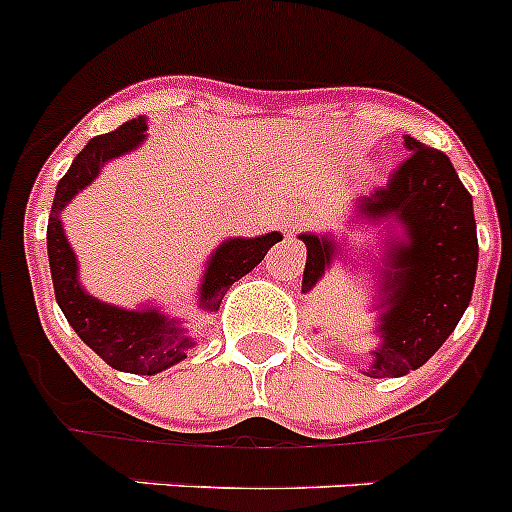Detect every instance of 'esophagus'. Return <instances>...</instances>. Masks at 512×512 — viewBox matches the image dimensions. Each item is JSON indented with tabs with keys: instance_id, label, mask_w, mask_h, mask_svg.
Returning a JSON list of instances; mask_svg holds the SVG:
<instances>
[{
	"instance_id": "34e87169",
	"label": "esophagus",
	"mask_w": 512,
	"mask_h": 512,
	"mask_svg": "<svg viewBox=\"0 0 512 512\" xmlns=\"http://www.w3.org/2000/svg\"><path fill=\"white\" fill-rule=\"evenodd\" d=\"M292 223H295V225H300V223H305V220H302V215H297L295 220H292Z\"/></svg>"
}]
</instances>
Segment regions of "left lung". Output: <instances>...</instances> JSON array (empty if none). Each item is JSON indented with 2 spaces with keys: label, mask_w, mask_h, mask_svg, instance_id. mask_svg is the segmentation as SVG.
<instances>
[{
  "label": "left lung",
  "mask_w": 512,
  "mask_h": 512,
  "mask_svg": "<svg viewBox=\"0 0 512 512\" xmlns=\"http://www.w3.org/2000/svg\"><path fill=\"white\" fill-rule=\"evenodd\" d=\"M408 156L390 174L387 187L359 202L372 220H400L405 241L392 243L382 292L387 310L379 318L382 346L366 374L402 377L423 366L469 307L477 277V223L472 194L459 182L449 156L405 135ZM307 246L302 292H310L333 261L328 238L300 235Z\"/></svg>",
  "instance_id": "obj_1"
}]
</instances>
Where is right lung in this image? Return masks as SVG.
Segmentation results:
<instances>
[{"instance_id": "right-lung-1", "label": "right lung", "mask_w": 512, "mask_h": 512, "mask_svg": "<svg viewBox=\"0 0 512 512\" xmlns=\"http://www.w3.org/2000/svg\"><path fill=\"white\" fill-rule=\"evenodd\" d=\"M146 117L128 120L112 133L97 135L81 148L71 169L58 182L48 217V261L56 302L66 320L74 325L79 338L102 356L112 369L130 374H158L187 356L192 338L176 320H169L158 310H122L104 305L89 297L76 279V259L61 228V210L74 200L81 189L97 179L104 161L133 151L146 138ZM282 241L279 233H266L261 238H230L212 253L205 279L200 287V307L212 312L220 307L230 284L246 277L253 266H259L274 243Z\"/></svg>"}]
</instances>
